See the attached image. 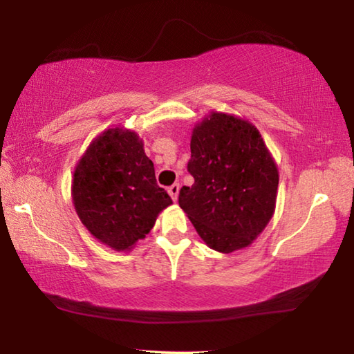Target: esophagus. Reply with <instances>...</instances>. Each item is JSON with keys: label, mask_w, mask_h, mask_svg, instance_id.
Here are the masks:
<instances>
[{"label": "esophagus", "mask_w": 354, "mask_h": 354, "mask_svg": "<svg viewBox=\"0 0 354 354\" xmlns=\"http://www.w3.org/2000/svg\"><path fill=\"white\" fill-rule=\"evenodd\" d=\"M169 194L171 196L173 201L178 200V195H179V184H173L169 187Z\"/></svg>", "instance_id": "esophagus-1"}]
</instances>
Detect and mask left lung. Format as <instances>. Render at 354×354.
<instances>
[{"label":"left lung","mask_w":354,"mask_h":354,"mask_svg":"<svg viewBox=\"0 0 354 354\" xmlns=\"http://www.w3.org/2000/svg\"><path fill=\"white\" fill-rule=\"evenodd\" d=\"M187 170L192 187L179 206L209 248L220 253L248 247L274 212L278 169L254 124L211 112L196 124Z\"/></svg>","instance_id":"obj_1"}]
</instances>
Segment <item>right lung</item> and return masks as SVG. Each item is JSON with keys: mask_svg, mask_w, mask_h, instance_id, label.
I'll return each mask as SVG.
<instances>
[{"mask_svg": "<svg viewBox=\"0 0 354 354\" xmlns=\"http://www.w3.org/2000/svg\"><path fill=\"white\" fill-rule=\"evenodd\" d=\"M71 196L88 232L117 251L133 248L171 205L140 137L123 128L107 129L88 145L75 169Z\"/></svg>", "mask_w": 354, "mask_h": 354, "instance_id": "right-lung-1", "label": "right lung"}]
</instances>
